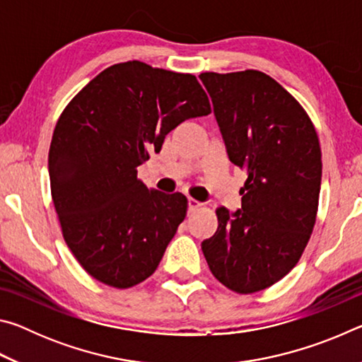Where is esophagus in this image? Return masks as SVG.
I'll use <instances>...</instances> for the list:
<instances>
[{
  "mask_svg": "<svg viewBox=\"0 0 362 362\" xmlns=\"http://www.w3.org/2000/svg\"><path fill=\"white\" fill-rule=\"evenodd\" d=\"M199 206H201L199 201H196V199H193V198H188V211H189V212L196 211Z\"/></svg>",
  "mask_w": 362,
  "mask_h": 362,
  "instance_id": "1",
  "label": "esophagus"
}]
</instances>
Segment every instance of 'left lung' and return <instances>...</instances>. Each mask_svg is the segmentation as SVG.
Here are the masks:
<instances>
[{
    "label": "left lung",
    "instance_id": "left-lung-1",
    "mask_svg": "<svg viewBox=\"0 0 362 362\" xmlns=\"http://www.w3.org/2000/svg\"><path fill=\"white\" fill-rule=\"evenodd\" d=\"M228 159L246 169L241 209L217 207L218 226L201 243L211 272L238 293L278 283L303 254L316 222L321 148L300 103L257 70L201 73Z\"/></svg>",
    "mask_w": 362,
    "mask_h": 362
}]
</instances>
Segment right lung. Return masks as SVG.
<instances>
[{
    "instance_id": "right-lung-1",
    "label": "right lung",
    "mask_w": 362,
    "mask_h": 362,
    "mask_svg": "<svg viewBox=\"0 0 362 362\" xmlns=\"http://www.w3.org/2000/svg\"><path fill=\"white\" fill-rule=\"evenodd\" d=\"M209 113L193 75L139 60L108 66L66 105L49 179L64 240L90 276L126 289L155 273L188 204L146 188L137 168L180 122Z\"/></svg>"
}]
</instances>
